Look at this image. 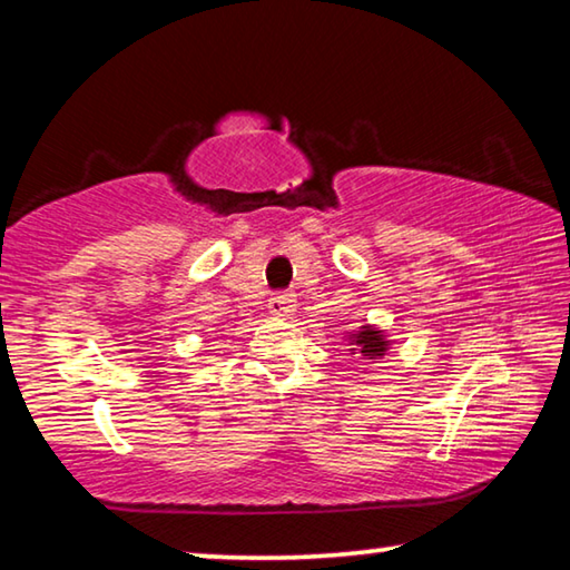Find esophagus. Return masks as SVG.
<instances>
[{"instance_id":"34e87169","label":"esophagus","mask_w":570,"mask_h":570,"mask_svg":"<svg viewBox=\"0 0 570 570\" xmlns=\"http://www.w3.org/2000/svg\"><path fill=\"white\" fill-rule=\"evenodd\" d=\"M268 312L278 320H286V316H292L296 312V298L294 294H276L268 298Z\"/></svg>"}]
</instances>
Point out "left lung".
Listing matches in <instances>:
<instances>
[{
    "mask_svg": "<svg viewBox=\"0 0 570 570\" xmlns=\"http://www.w3.org/2000/svg\"><path fill=\"white\" fill-rule=\"evenodd\" d=\"M346 340H350V344H352L350 352L360 356V360H364V362L382 360V356L390 350L387 334H384L380 326H372V324H364L356 332H350L346 334Z\"/></svg>",
    "mask_w": 570,
    "mask_h": 570,
    "instance_id": "obj_1",
    "label": "left lung"
}]
</instances>
